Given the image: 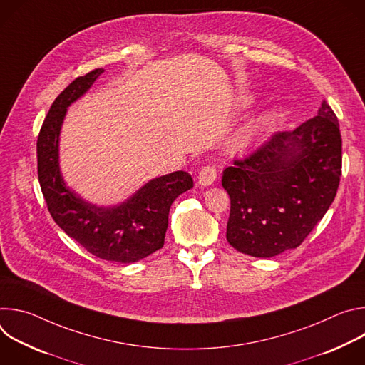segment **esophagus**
Wrapping results in <instances>:
<instances>
[{
    "label": "esophagus",
    "mask_w": 365,
    "mask_h": 365,
    "mask_svg": "<svg viewBox=\"0 0 365 365\" xmlns=\"http://www.w3.org/2000/svg\"><path fill=\"white\" fill-rule=\"evenodd\" d=\"M217 175H218L217 166L206 165V166H203L200 169V172L197 175V183L202 185V186H210V185H212L215 182Z\"/></svg>",
    "instance_id": "esophagus-1"
}]
</instances>
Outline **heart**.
<instances>
[{
    "label": "heart",
    "mask_w": 365,
    "mask_h": 365,
    "mask_svg": "<svg viewBox=\"0 0 365 365\" xmlns=\"http://www.w3.org/2000/svg\"><path fill=\"white\" fill-rule=\"evenodd\" d=\"M267 120H269V115L262 117L259 120L254 121L251 125H248V127L241 133V135L238 137V143H247V141H250V140L255 135V133L267 123Z\"/></svg>",
    "instance_id": "b5f03b06"
}]
</instances>
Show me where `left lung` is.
Instances as JSON below:
<instances>
[{
    "instance_id": "left-lung-1",
    "label": "left lung",
    "mask_w": 365,
    "mask_h": 365,
    "mask_svg": "<svg viewBox=\"0 0 365 365\" xmlns=\"http://www.w3.org/2000/svg\"><path fill=\"white\" fill-rule=\"evenodd\" d=\"M341 169L339 123L322 101L317 117L274 133L224 170L231 199L228 242L264 258L299 247L334 202Z\"/></svg>"
}]
</instances>
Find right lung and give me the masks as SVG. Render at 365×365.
<instances>
[{"label":"right lung","instance_id":"right-lung-1","mask_svg":"<svg viewBox=\"0 0 365 365\" xmlns=\"http://www.w3.org/2000/svg\"><path fill=\"white\" fill-rule=\"evenodd\" d=\"M103 69L76 78L51 103L37 138V173L47 210L55 222L91 254L134 263L163 247L173 200L193 187L179 170L155 178L118 206L98 207L71 190L59 170V134L66 108L82 96Z\"/></svg>","mask_w":365,"mask_h":365}]
</instances>
